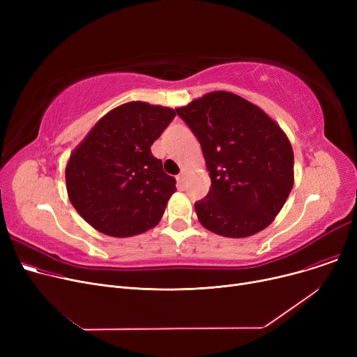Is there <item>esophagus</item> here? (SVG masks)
I'll use <instances>...</instances> for the list:
<instances>
[{"label":"esophagus","instance_id":"esophagus-1","mask_svg":"<svg viewBox=\"0 0 357 357\" xmlns=\"http://www.w3.org/2000/svg\"><path fill=\"white\" fill-rule=\"evenodd\" d=\"M186 179H188V174H186L185 171H182L179 175H178V182L181 185H185L186 183Z\"/></svg>","mask_w":357,"mask_h":357}]
</instances>
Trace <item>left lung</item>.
I'll use <instances>...</instances> for the list:
<instances>
[{
    "mask_svg": "<svg viewBox=\"0 0 357 357\" xmlns=\"http://www.w3.org/2000/svg\"><path fill=\"white\" fill-rule=\"evenodd\" d=\"M198 139L211 188L195 202L202 226L249 237L275 220L294 186L292 146L266 112L233 92L205 93L176 108Z\"/></svg>",
    "mask_w": 357,
    "mask_h": 357,
    "instance_id": "obj_1",
    "label": "left lung"
}]
</instances>
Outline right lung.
<instances>
[{"instance_id": "add662e5", "label": "right lung", "mask_w": 357, "mask_h": 357, "mask_svg": "<svg viewBox=\"0 0 357 357\" xmlns=\"http://www.w3.org/2000/svg\"><path fill=\"white\" fill-rule=\"evenodd\" d=\"M176 116L143 101L123 104L96 124L73 150L66 190L73 208L96 230L130 237L160 221L176 181L150 147Z\"/></svg>"}]
</instances>
